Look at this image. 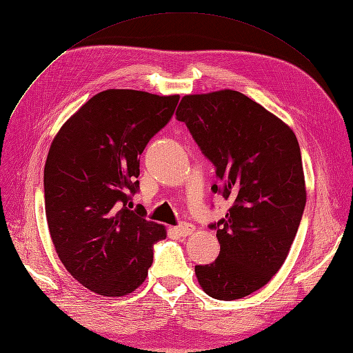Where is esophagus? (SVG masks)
Listing matches in <instances>:
<instances>
[{"mask_svg": "<svg viewBox=\"0 0 353 353\" xmlns=\"http://www.w3.org/2000/svg\"><path fill=\"white\" fill-rule=\"evenodd\" d=\"M175 232H176L179 236L185 237V236H190V234H192V233L195 232V225L191 224V223H181V224L178 225V228L175 229Z\"/></svg>", "mask_w": 353, "mask_h": 353, "instance_id": "obj_1", "label": "esophagus"}]
</instances>
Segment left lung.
<instances>
[{"instance_id":"left-lung-1","label":"left lung","mask_w":353,"mask_h":353,"mask_svg":"<svg viewBox=\"0 0 353 353\" xmlns=\"http://www.w3.org/2000/svg\"><path fill=\"white\" fill-rule=\"evenodd\" d=\"M176 119L216 166L211 187L233 204L217 223V259L196 265L204 292L237 300L271 281L285 262L305 205L301 152L283 120L233 90L182 97Z\"/></svg>"}]
</instances>
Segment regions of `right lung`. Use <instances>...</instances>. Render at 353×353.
Wrapping results in <instances>:
<instances>
[{
    "instance_id": "obj_1",
    "label": "right lung",
    "mask_w": 353,
    "mask_h": 353,
    "mask_svg": "<svg viewBox=\"0 0 353 353\" xmlns=\"http://www.w3.org/2000/svg\"><path fill=\"white\" fill-rule=\"evenodd\" d=\"M179 95L136 90L98 92L68 119L45 165V207L52 242L66 271L104 297L143 284L165 225L129 210L137 192L139 154L171 120Z\"/></svg>"
}]
</instances>
